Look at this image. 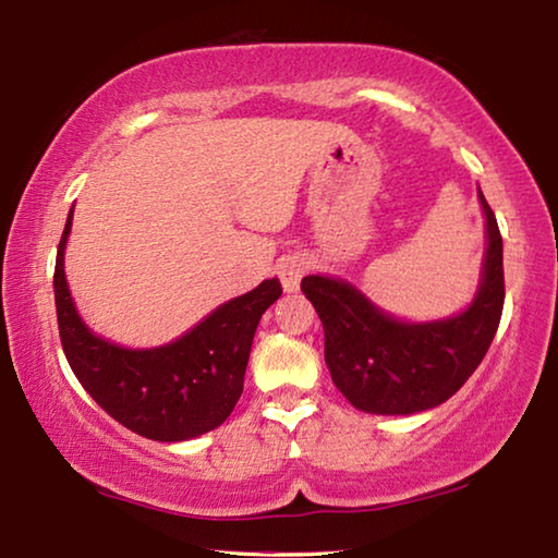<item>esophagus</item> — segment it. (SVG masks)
<instances>
[{
  "mask_svg": "<svg viewBox=\"0 0 558 558\" xmlns=\"http://www.w3.org/2000/svg\"><path fill=\"white\" fill-rule=\"evenodd\" d=\"M305 270H307V263H305V258H300V256L282 258V260L278 263V276H280L282 288H286L288 292L298 290L302 276H305Z\"/></svg>",
  "mask_w": 558,
  "mask_h": 558,
  "instance_id": "obj_1",
  "label": "esophagus"
}]
</instances>
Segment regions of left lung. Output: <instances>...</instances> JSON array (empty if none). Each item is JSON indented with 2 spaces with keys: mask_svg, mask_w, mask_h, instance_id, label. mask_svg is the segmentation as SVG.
I'll use <instances>...</instances> for the list:
<instances>
[{
  "mask_svg": "<svg viewBox=\"0 0 558 558\" xmlns=\"http://www.w3.org/2000/svg\"><path fill=\"white\" fill-rule=\"evenodd\" d=\"M487 253L475 302L456 317L405 325L344 280L307 276L300 290L325 327L332 381L359 411L409 415L448 401L493 344L505 305L502 235L485 196Z\"/></svg>",
  "mask_w": 558,
  "mask_h": 558,
  "instance_id": "left-lung-1",
  "label": "left lung"
}]
</instances>
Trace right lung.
<instances>
[{
  "label": "right lung",
  "mask_w": 558,
  "mask_h": 558,
  "mask_svg": "<svg viewBox=\"0 0 558 558\" xmlns=\"http://www.w3.org/2000/svg\"><path fill=\"white\" fill-rule=\"evenodd\" d=\"M73 211L56 253L53 292L63 354L93 401L137 436L189 440L229 418L241 399L251 344L266 310L280 298V280L233 298L177 342L122 349L96 337L75 313L63 272V248Z\"/></svg>",
  "instance_id": "obj_1"
}]
</instances>
